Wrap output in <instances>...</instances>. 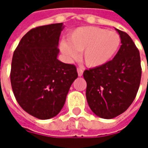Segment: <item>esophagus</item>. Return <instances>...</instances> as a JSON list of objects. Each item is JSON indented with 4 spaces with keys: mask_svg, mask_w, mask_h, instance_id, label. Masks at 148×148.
<instances>
[{
    "mask_svg": "<svg viewBox=\"0 0 148 148\" xmlns=\"http://www.w3.org/2000/svg\"><path fill=\"white\" fill-rule=\"evenodd\" d=\"M77 73H78L79 76H82L83 73H84V69L81 68H77Z\"/></svg>",
    "mask_w": 148,
    "mask_h": 148,
    "instance_id": "esophagus-1",
    "label": "esophagus"
}]
</instances>
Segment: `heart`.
I'll list each match as a JSON object with an SVG mask.
<instances>
[{"instance_id": "b5f03b06", "label": "heart", "mask_w": 148, "mask_h": 148, "mask_svg": "<svg viewBox=\"0 0 148 148\" xmlns=\"http://www.w3.org/2000/svg\"><path fill=\"white\" fill-rule=\"evenodd\" d=\"M67 42H61L60 48L65 58L73 60L83 51V60L87 66L98 68L105 65L117 54L121 37L116 31L98 27H81L73 31Z\"/></svg>"}]
</instances>
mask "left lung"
I'll list each match as a JSON object with an SVG mask.
<instances>
[{
  "instance_id": "left-lung-1",
  "label": "left lung",
  "mask_w": 148,
  "mask_h": 148,
  "mask_svg": "<svg viewBox=\"0 0 148 148\" xmlns=\"http://www.w3.org/2000/svg\"><path fill=\"white\" fill-rule=\"evenodd\" d=\"M121 46L112 61L84 72L86 97L95 114L111 119L129 108L139 90L142 69L140 52L129 34L116 29Z\"/></svg>"
}]
</instances>
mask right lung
<instances>
[{"label":"right lung","mask_w":148,"mask_h":148,"mask_svg":"<svg viewBox=\"0 0 148 148\" xmlns=\"http://www.w3.org/2000/svg\"><path fill=\"white\" fill-rule=\"evenodd\" d=\"M63 23L31 29L14 51L11 84L23 110L38 119L58 115L71 85L78 77L74 64L58 60V48Z\"/></svg>","instance_id":"1"}]
</instances>
